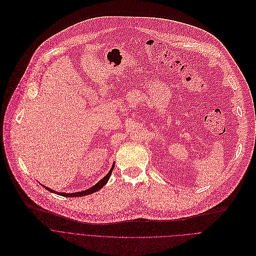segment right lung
I'll return each mask as SVG.
<instances>
[{
	"label": "right lung",
	"instance_id": "right-lung-1",
	"mask_svg": "<svg viewBox=\"0 0 256 256\" xmlns=\"http://www.w3.org/2000/svg\"><path fill=\"white\" fill-rule=\"evenodd\" d=\"M113 168H114V164H113V166L111 168V170H110V172L106 174V176L104 178H102L100 182H98L94 186H92V188H90L88 190H82V192H72V194H66V192H58V194H60V196H86V194H92V192H96V190H100L102 188H103L106 184H107V182H108V180L110 178V176H111V174H112V170H113ZM46 190H48L49 192H56V190H51V188H48L47 186H44Z\"/></svg>",
	"mask_w": 256,
	"mask_h": 256
}]
</instances>
